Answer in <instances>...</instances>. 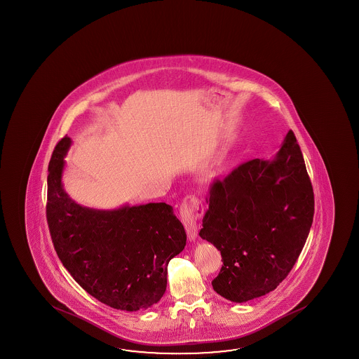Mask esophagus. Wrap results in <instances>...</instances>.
<instances>
[{"instance_id":"34e87169","label":"esophagus","mask_w":359,"mask_h":359,"mask_svg":"<svg viewBox=\"0 0 359 359\" xmlns=\"http://www.w3.org/2000/svg\"><path fill=\"white\" fill-rule=\"evenodd\" d=\"M204 214V204L201 200L198 199L194 195H188L182 200L180 205V217L185 225L187 234L190 241H194L198 236V225L196 222Z\"/></svg>"}]
</instances>
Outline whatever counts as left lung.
Wrapping results in <instances>:
<instances>
[{
    "instance_id": "left-lung-1",
    "label": "left lung",
    "mask_w": 359,
    "mask_h": 359,
    "mask_svg": "<svg viewBox=\"0 0 359 359\" xmlns=\"http://www.w3.org/2000/svg\"><path fill=\"white\" fill-rule=\"evenodd\" d=\"M200 236L220 250L212 282L225 299L243 303L269 293L292 271L314 215V193L293 131L273 160L243 163L210 184Z\"/></svg>"
}]
</instances>
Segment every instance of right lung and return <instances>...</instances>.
<instances>
[{
  "mask_svg": "<svg viewBox=\"0 0 359 359\" xmlns=\"http://www.w3.org/2000/svg\"><path fill=\"white\" fill-rule=\"evenodd\" d=\"M70 144L62 137L48 164L46 219L55 250L101 303L120 311L150 308L164 295L169 262L187 244L184 225L165 203L109 212L76 204L61 182Z\"/></svg>",
  "mask_w": 359,
  "mask_h": 359,
  "instance_id": "obj_1",
  "label": "right lung"
}]
</instances>
